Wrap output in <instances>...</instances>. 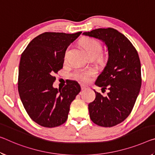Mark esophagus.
Segmentation results:
<instances>
[{
	"label": "esophagus",
	"mask_w": 155,
	"mask_h": 155,
	"mask_svg": "<svg viewBox=\"0 0 155 155\" xmlns=\"http://www.w3.org/2000/svg\"><path fill=\"white\" fill-rule=\"evenodd\" d=\"M89 87L87 86L86 85H84V84H81V90H87L89 89Z\"/></svg>",
	"instance_id": "esophagus-1"
}]
</instances>
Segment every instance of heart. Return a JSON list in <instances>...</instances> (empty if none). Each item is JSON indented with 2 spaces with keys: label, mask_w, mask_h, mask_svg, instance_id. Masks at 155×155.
<instances>
[{
  "label": "heart",
  "mask_w": 155,
  "mask_h": 155,
  "mask_svg": "<svg viewBox=\"0 0 155 155\" xmlns=\"http://www.w3.org/2000/svg\"><path fill=\"white\" fill-rule=\"evenodd\" d=\"M81 45L84 48L89 57L94 56L97 58L101 52L102 48L101 44L97 41L92 38H85L81 41ZM94 71L92 70L87 71H78L75 73V77L83 81H87L89 80L90 77L94 74Z\"/></svg>",
  "instance_id": "1"
}]
</instances>
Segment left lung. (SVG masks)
I'll return each instance as SVG.
<instances>
[{
	"label": "left lung",
	"mask_w": 155,
	"mask_h": 155,
	"mask_svg": "<svg viewBox=\"0 0 155 155\" xmlns=\"http://www.w3.org/2000/svg\"><path fill=\"white\" fill-rule=\"evenodd\" d=\"M83 35L101 40L107 48L108 58L95 85L106 97L94 90L96 98L88 105L90 117L95 124L112 127L130 114L141 86L138 53L124 34L113 28L96 29Z\"/></svg>",
	"instance_id": "1"
}]
</instances>
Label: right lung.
I'll list each match as a JSON object with an SVG mask.
<instances>
[{
  "label": "right lung",
  "instance_id": "add662e5",
  "mask_svg": "<svg viewBox=\"0 0 155 155\" xmlns=\"http://www.w3.org/2000/svg\"><path fill=\"white\" fill-rule=\"evenodd\" d=\"M81 31L45 32L34 38L21 54L18 90L26 112L36 124L59 126L67 121L70 106L81 91L75 81L59 90L53 87L54 73L63 68L65 51Z\"/></svg>",
  "mask_w": 155,
  "mask_h": 155
}]
</instances>
